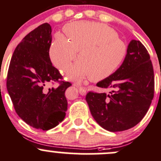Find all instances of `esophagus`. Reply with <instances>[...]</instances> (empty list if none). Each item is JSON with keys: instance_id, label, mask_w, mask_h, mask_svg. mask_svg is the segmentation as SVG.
<instances>
[{"instance_id": "34e87169", "label": "esophagus", "mask_w": 161, "mask_h": 161, "mask_svg": "<svg viewBox=\"0 0 161 161\" xmlns=\"http://www.w3.org/2000/svg\"><path fill=\"white\" fill-rule=\"evenodd\" d=\"M74 86H75V87H77V88H78L79 93H80V95H85V94H87V90H86L84 87H81V86H80L79 84H74Z\"/></svg>"}]
</instances>
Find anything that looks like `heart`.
Segmentation results:
<instances>
[{"instance_id": "heart-1", "label": "heart", "mask_w": 161, "mask_h": 161, "mask_svg": "<svg viewBox=\"0 0 161 161\" xmlns=\"http://www.w3.org/2000/svg\"><path fill=\"white\" fill-rule=\"evenodd\" d=\"M64 31L67 39L56 34L49 46V56L56 68L64 70L76 59L78 51L80 59L67 69V78L104 80L113 74L126 57L127 46L107 25L74 21L66 25Z\"/></svg>"}]
</instances>
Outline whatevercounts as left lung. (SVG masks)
<instances>
[{"label": "left lung", "instance_id": "obj_1", "mask_svg": "<svg viewBox=\"0 0 161 161\" xmlns=\"http://www.w3.org/2000/svg\"><path fill=\"white\" fill-rule=\"evenodd\" d=\"M119 69L97 86L110 92H90L86 95L97 124L110 132L132 128L142 120L154 94V74L148 51L140 41L132 40Z\"/></svg>", "mask_w": 161, "mask_h": 161}]
</instances>
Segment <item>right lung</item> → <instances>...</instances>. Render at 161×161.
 <instances>
[{"label":"right lung","mask_w":161,"mask_h":161,"mask_svg":"<svg viewBox=\"0 0 161 161\" xmlns=\"http://www.w3.org/2000/svg\"><path fill=\"white\" fill-rule=\"evenodd\" d=\"M50 25L44 23L25 36L10 62L7 89L14 110L28 125L49 130L62 122L67 110L65 92L71 86L49 56L52 42ZM59 82L57 88L49 83Z\"/></svg>","instance_id":"obj_1"}]
</instances>
